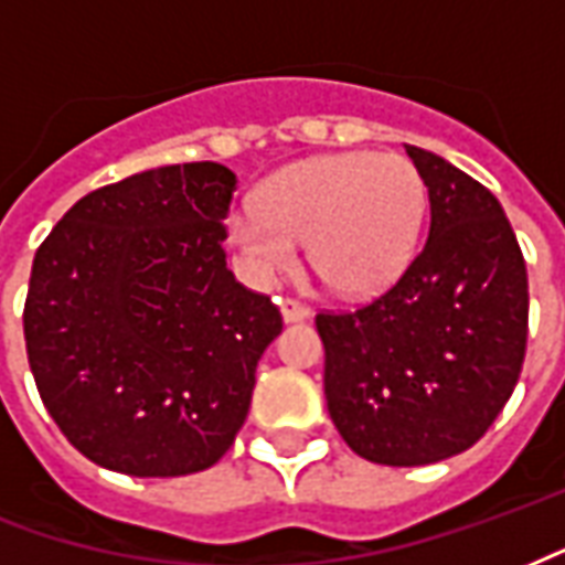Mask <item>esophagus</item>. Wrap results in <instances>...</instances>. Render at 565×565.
I'll use <instances>...</instances> for the list:
<instances>
[{"label": "esophagus", "mask_w": 565, "mask_h": 565, "mask_svg": "<svg viewBox=\"0 0 565 565\" xmlns=\"http://www.w3.org/2000/svg\"><path fill=\"white\" fill-rule=\"evenodd\" d=\"M281 317H284V323H302V320L311 317V308L302 302H296V299H284Z\"/></svg>", "instance_id": "1"}]
</instances>
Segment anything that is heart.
<instances>
[{
    "label": "heart",
    "mask_w": 565,
    "mask_h": 565,
    "mask_svg": "<svg viewBox=\"0 0 565 565\" xmlns=\"http://www.w3.org/2000/svg\"><path fill=\"white\" fill-rule=\"evenodd\" d=\"M428 212V188L398 152H332L275 170L257 209L227 218L254 281L271 284L305 242L311 269L347 299H374L411 269Z\"/></svg>",
    "instance_id": "b5f03b06"
}]
</instances>
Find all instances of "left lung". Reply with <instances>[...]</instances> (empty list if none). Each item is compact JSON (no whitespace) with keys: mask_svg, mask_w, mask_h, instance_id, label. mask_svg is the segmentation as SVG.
<instances>
[{"mask_svg":"<svg viewBox=\"0 0 565 565\" xmlns=\"http://www.w3.org/2000/svg\"><path fill=\"white\" fill-rule=\"evenodd\" d=\"M431 203L428 242L353 315H320L326 404L365 461L422 467L470 449L512 395L527 350V266L500 200L407 146Z\"/></svg>","mask_w":565,"mask_h":565,"instance_id":"left-lung-1","label":"left lung"}]
</instances>
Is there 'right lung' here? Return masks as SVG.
I'll use <instances>...</instances> for the list:
<instances>
[{
  "mask_svg": "<svg viewBox=\"0 0 565 565\" xmlns=\"http://www.w3.org/2000/svg\"><path fill=\"white\" fill-rule=\"evenodd\" d=\"M236 173L170 164L92 191L32 263L23 332L44 407L98 467L200 473L248 416L278 308L227 269Z\"/></svg>",
  "mask_w": 565,
  "mask_h": 565,
  "instance_id": "right-lung-1",
  "label": "right lung"
}]
</instances>
